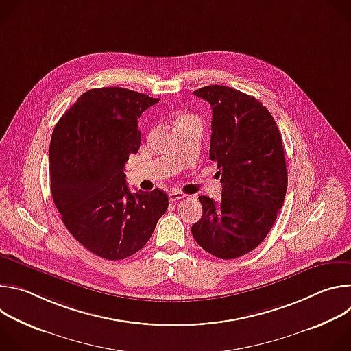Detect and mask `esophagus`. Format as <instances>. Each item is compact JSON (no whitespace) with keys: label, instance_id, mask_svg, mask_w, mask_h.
<instances>
[{"label":"esophagus","instance_id":"esophagus-1","mask_svg":"<svg viewBox=\"0 0 351 351\" xmlns=\"http://www.w3.org/2000/svg\"><path fill=\"white\" fill-rule=\"evenodd\" d=\"M187 195L184 194V193H182V191H179V190H172L171 193H169V202H178V199H183V198H186Z\"/></svg>","mask_w":351,"mask_h":351}]
</instances>
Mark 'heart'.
<instances>
[{"label":"heart","instance_id":"heart-1","mask_svg":"<svg viewBox=\"0 0 351 351\" xmlns=\"http://www.w3.org/2000/svg\"><path fill=\"white\" fill-rule=\"evenodd\" d=\"M189 118H191V115H180V117L176 118V122H180V121H184V119H189Z\"/></svg>","mask_w":351,"mask_h":351}]
</instances>
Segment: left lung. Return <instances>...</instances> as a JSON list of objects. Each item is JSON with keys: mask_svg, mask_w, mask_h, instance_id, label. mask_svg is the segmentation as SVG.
<instances>
[{"mask_svg": "<svg viewBox=\"0 0 351 351\" xmlns=\"http://www.w3.org/2000/svg\"><path fill=\"white\" fill-rule=\"evenodd\" d=\"M211 104L210 158L222 183L219 202L199 195L203 217L191 226L210 254L239 258L269 233L287 190L282 137L271 112L257 98L226 86L194 91Z\"/></svg>", "mask_w": 351, "mask_h": 351, "instance_id": "obj_1", "label": "left lung"}]
</instances>
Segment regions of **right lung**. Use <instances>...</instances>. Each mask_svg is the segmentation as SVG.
Instances as JSON below:
<instances>
[{
	"instance_id": "add662e5",
	"label": "right lung",
	"mask_w": 351,
	"mask_h": 351,
	"mask_svg": "<svg viewBox=\"0 0 351 351\" xmlns=\"http://www.w3.org/2000/svg\"><path fill=\"white\" fill-rule=\"evenodd\" d=\"M160 98L122 87L91 88L62 115L49 143V180L71 234L93 254L118 261L152 237L168 210L161 189L132 193L123 168L138 152L137 119Z\"/></svg>"
}]
</instances>
